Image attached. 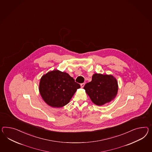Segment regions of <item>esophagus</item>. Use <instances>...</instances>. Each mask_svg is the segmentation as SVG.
<instances>
[{
  "instance_id": "esophagus-1",
  "label": "esophagus",
  "mask_w": 152,
  "mask_h": 152,
  "mask_svg": "<svg viewBox=\"0 0 152 152\" xmlns=\"http://www.w3.org/2000/svg\"><path fill=\"white\" fill-rule=\"evenodd\" d=\"M84 85H85V83H82V84H80V86H81L82 88H83V87L84 86Z\"/></svg>"
}]
</instances>
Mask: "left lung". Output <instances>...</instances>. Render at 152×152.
<instances>
[{
  "instance_id": "8db88e82",
  "label": "left lung",
  "mask_w": 152,
  "mask_h": 152,
  "mask_svg": "<svg viewBox=\"0 0 152 152\" xmlns=\"http://www.w3.org/2000/svg\"><path fill=\"white\" fill-rule=\"evenodd\" d=\"M84 89L94 104L101 106L116 97L118 84L117 80L112 75L95 73L92 80L86 83Z\"/></svg>"
}]
</instances>
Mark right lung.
I'll return each instance as SVG.
<instances>
[{"label": "right lung", "instance_id": "1", "mask_svg": "<svg viewBox=\"0 0 152 152\" xmlns=\"http://www.w3.org/2000/svg\"><path fill=\"white\" fill-rule=\"evenodd\" d=\"M80 86L66 72L55 70L41 78L39 93L45 102L53 107H61L69 103Z\"/></svg>", "mask_w": 152, "mask_h": 152}]
</instances>
